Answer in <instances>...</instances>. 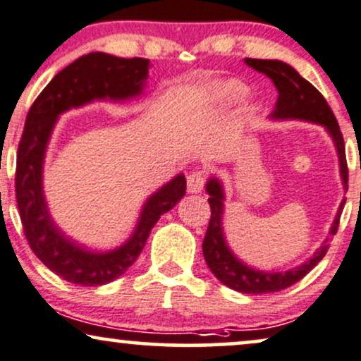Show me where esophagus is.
Wrapping results in <instances>:
<instances>
[{
	"label": "esophagus",
	"mask_w": 361,
	"mask_h": 361,
	"mask_svg": "<svg viewBox=\"0 0 361 361\" xmlns=\"http://www.w3.org/2000/svg\"><path fill=\"white\" fill-rule=\"evenodd\" d=\"M207 183V175L203 169H195L186 178V188L190 193H200L203 190V186Z\"/></svg>",
	"instance_id": "1"
}]
</instances>
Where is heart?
I'll return each instance as SVG.
<instances>
[{
	"label": "heart",
	"mask_w": 361,
	"mask_h": 361,
	"mask_svg": "<svg viewBox=\"0 0 361 361\" xmlns=\"http://www.w3.org/2000/svg\"><path fill=\"white\" fill-rule=\"evenodd\" d=\"M245 92L244 85L240 84V82L237 80H227V82H220L219 85H216V99H219L222 104H232L238 101V99L242 97Z\"/></svg>",
	"instance_id": "obj_1"
}]
</instances>
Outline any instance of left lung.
Wrapping results in <instances>:
<instances>
[{
    "label": "left lung",
    "mask_w": 361,
    "mask_h": 361,
    "mask_svg": "<svg viewBox=\"0 0 361 361\" xmlns=\"http://www.w3.org/2000/svg\"><path fill=\"white\" fill-rule=\"evenodd\" d=\"M245 63L260 73L266 75L274 82L279 97H277L276 109L272 111L271 119H301L310 121V123L321 124L333 137L334 146H336L338 158H340V173L343 180V188L348 190V166H346L345 154V141L338 126L336 117H334L331 107L328 106L326 99L314 85L302 79L299 73L288 63L281 60H260V59H245ZM207 192L210 195L208 203H210V224H208L205 238H203V257L207 260V266L210 267L212 274L222 284L230 289H235L244 294H267L277 293L289 286L296 284L301 281L307 272L311 271L321 259L326 255L329 249V238L323 242V245L312 254L310 260L301 264L299 267L289 269L284 272H264L254 269L242 262L235 257L230 247L227 245L224 235L222 219H224V186L220 180L210 178L207 181ZM346 198L343 200L338 214L334 216V222L329 230V235L338 232L340 225V216L345 207Z\"/></svg>",
    "instance_id": "1"
}]
</instances>
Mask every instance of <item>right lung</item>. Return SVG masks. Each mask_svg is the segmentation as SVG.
Listing matches in <instances>:
<instances>
[{
	"instance_id": "add662e5",
	"label": "right lung",
	"mask_w": 361,
	"mask_h": 361,
	"mask_svg": "<svg viewBox=\"0 0 361 361\" xmlns=\"http://www.w3.org/2000/svg\"><path fill=\"white\" fill-rule=\"evenodd\" d=\"M147 59H119L92 51L59 72L30 107L18 154L15 192L25 237L38 259L62 279L80 286H102L133 266L159 216L185 197L183 175L173 178L147 198L133 235L109 252L77 245L54 224L43 197L42 171L47 145L62 112L95 99L126 101L137 97L147 79Z\"/></svg>"
}]
</instances>
